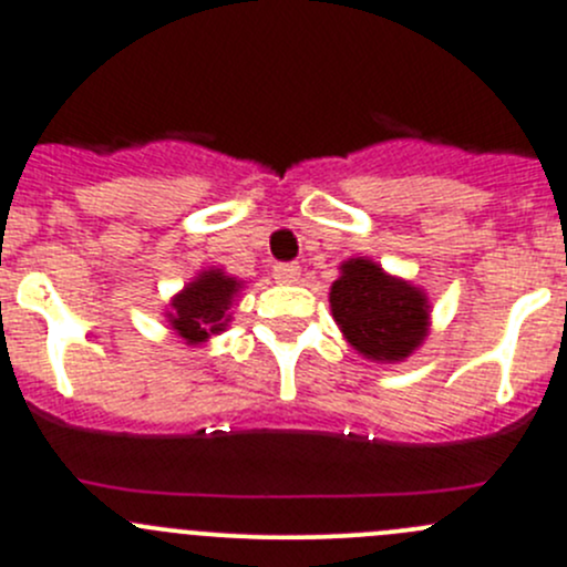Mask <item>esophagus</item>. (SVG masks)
<instances>
[{
    "mask_svg": "<svg viewBox=\"0 0 567 567\" xmlns=\"http://www.w3.org/2000/svg\"><path fill=\"white\" fill-rule=\"evenodd\" d=\"M271 274H274V279H277V282L290 285V282H296V279H299V266H296V262H277V266L271 268Z\"/></svg>",
    "mask_w": 567,
    "mask_h": 567,
    "instance_id": "34e87169",
    "label": "esophagus"
}]
</instances>
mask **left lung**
Wrapping results in <instances>:
<instances>
[{"label":"left lung","instance_id":"left-lung-1","mask_svg":"<svg viewBox=\"0 0 567 567\" xmlns=\"http://www.w3.org/2000/svg\"><path fill=\"white\" fill-rule=\"evenodd\" d=\"M329 301L346 340L368 359L400 362L427 334L425 296L362 257L342 262Z\"/></svg>","mask_w":567,"mask_h":567}]
</instances>
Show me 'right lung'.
Returning a JSON list of instances; mask_svg holds the SVG:
<instances>
[{"label": "right lung", "mask_w": 567, "mask_h": 567, "mask_svg": "<svg viewBox=\"0 0 567 567\" xmlns=\"http://www.w3.org/2000/svg\"><path fill=\"white\" fill-rule=\"evenodd\" d=\"M241 288L233 277H225L221 271H205L203 277L194 279L183 293L175 296L169 323L177 331V337L197 346L208 340L210 334L221 331L227 326V307H230L233 293Z\"/></svg>", "instance_id": "right-lung-1"}]
</instances>
